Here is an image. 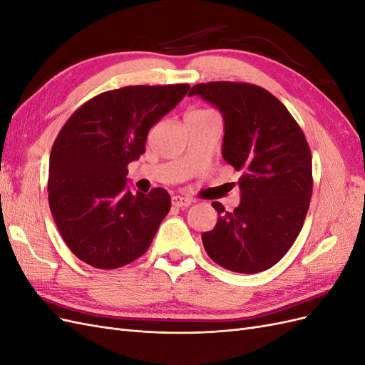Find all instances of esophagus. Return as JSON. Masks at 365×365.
I'll use <instances>...</instances> for the list:
<instances>
[{
	"instance_id": "34e87169",
	"label": "esophagus",
	"mask_w": 365,
	"mask_h": 365,
	"mask_svg": "<svg viewBox=\"0 0 365 365\" xmlns=\"http://www.w3.org/2000/svg\"><path fill=\"white\" fill-rule=\"evenodd\" d=\"M192 204V201L189 200V197H184V196H172V205L173 207H178V208H187Z\"/></svg>"
}]
</instances>
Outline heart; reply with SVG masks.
<instances>
[{
	"label": "heart",
	"instance_id": "b5f03b06",
	"mask_svg": "<svg viewBox=\"0 0 365 365\" xmlns=\"http://www.w3.org/2000/svg\"><path fill=\"white\" fill-rule=\"evenodd\" d=\"M192 114H208L207 111H195V113H192Z\"/></svg>",
	"mask_w": 365,
	"mask_h": 365
}]
</instances>
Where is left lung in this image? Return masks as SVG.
<instances>
[{
    "mask_svg": "<svg viewBox=\"0 0 365 365\" xmlns=\"http://www.w3.org/2000/svg\"><path fill=\"white\" fill-rule=\"evenodd\" d=\"M224 118L222 157L242 172L240 204L202 233L208 257L219 267L256 274L274 267L302 231L312 195V157L286 106L263 88L237 82L195 85Z\"/></svg>",
    "mask_w": 365,
    "mask_h": 365,
    "instance_id": "1",
    "label": "left lung"
}]
</instances>
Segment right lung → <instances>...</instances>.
I'll return each mask as SVG.
<instances>
[{
    "mask_svg": "<svg viewBox=\"0 0 365 365\" xmlns=\"http://www.w3.org/2000/svg\"><path fill=\"white\" fill-rule=\"evenodd\" d=\"M189 85L125 86L96 96L61 129L50 153L48 202L65 244L82 262L115 269L145 254L170 196L128 189V164L146 150L149 129Z\"/></svg>",
    "mask_w": 365,
    "mask_h": 365,
    "instance_id": "right-lung-1",
    "label": "right lung"
}]
</instances>
